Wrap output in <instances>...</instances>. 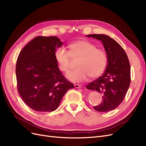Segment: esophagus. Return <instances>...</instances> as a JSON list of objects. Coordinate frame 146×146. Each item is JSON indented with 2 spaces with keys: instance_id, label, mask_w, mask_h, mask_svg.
<instances>
[{
  "instance_id": "obj_1",
  "label": "esophagus",
  "mask_w": 146,
  "mask_h": 146,
  "mask_svg": "<svg viewBox=\"0 0 146 146\" xmlns=\"http://www.w3.org/2000/svg\"><path fill=\"white\" fill-rule=\"evenodd\" d=\"M74 86H75V88H80L82 87V86L80 85H78V84H74Z\"/></svg>"
}]
</instances>
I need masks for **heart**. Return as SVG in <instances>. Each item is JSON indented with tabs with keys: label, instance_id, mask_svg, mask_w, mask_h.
<instances>
[{
	"label": "heart",
	"instance_id": "b5f03b06",
	"mask_svg": "<svg viewBox=\"0 0 146 146\" xmlns=\"http://www.w3.org/2000/svg\"><path fill=\"white\" fill-rule=\"evenodd\" d=\"M68 48V52L63 48H57L54 56L59 69L63 72H67L70 68V57L79 58L78 68L66 76L70 82H82L89 76L94 78L104 72L107 64V56L103 49L97 48L95 44L80 39L70 43Z\"/></svg>",
	"mask_w": 146,
	"mask_h": 146
}]
</instances>
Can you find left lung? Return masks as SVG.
<instances>
[{"mask_svg":"<svg viewBox=\"0 0 146 146\" xmlns=\"http://www.w3.org/2000/svg\"><path fill=\"white\" fill-rule=\"evenodd\" d=\"M102 42L107 56L108 64L102 76L86 85L88 90L99 92L102 100L94 107L100 112L116 108L123 100L130 86V65L125 50L114 39L106 35H86Z\"/></svg>","mask_w":146,"mask_h":146,"instance_id":"1","label":"left lung"}]
</instances>
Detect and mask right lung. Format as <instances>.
I'll use <instances>...</instances> for the list:
<instances>
[{
    "label": "right lung",
    "instance_id": "1",
    "mask_svg": "<svg viewBox=\"0 0 146 146\" xmlns=\"http://www.w3.org/2000/svg\"><path fill=\"white\" fill-rule=\"evenodd\" d=\"M63 44L56 36H39L17 57V90L25 104L35 111H55L66 92L74 88L61 74L55 59V50Z\"/></svg>",
    "mask_w": 146,
    "mask_h": 146
}]
</instances>
